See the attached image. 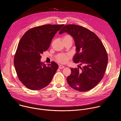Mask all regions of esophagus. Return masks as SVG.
<instances>
[{
	"label": "esophagus",
	"instance_id": "1",
	"mask_svg": "<svg viewBox=\"0 0 121 121\" xmlns=\"http://www.w3.org/2000/svg\"><path fill=\"white\" fill-rule=\"evenodd\" d=\"M64 67H65V66L63 65H59V68H60V69H63Z\"/></svg>",
	"mask_w": 121,
	"mask_h": 121
}]
</instances>
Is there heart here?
I'll return each mask as SVG.
<instances>
[{
    "mask_svg": "<svg viewBox=\"0 0 121 121\" xmlns=\"http://www.w3.org/2000/svg\"><path fill=\"white\" fill-rule=\"evenodd\" d=\"M69 39H72V38L71 37V36L69 35H66L64 36L63 38V41L65 40H67ZM70 56L69 55H60L58 56H57L56 59L57 60L61 63H66L68 60L70 58Z\"/></svg>",
    "mask_w": 121,
    "mask_h": 121,
    "instance_id": "1",
    "label": "heart"
}]
</instances>
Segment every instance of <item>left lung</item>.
Here are the masks:
<instances>
[{
	"label": "left lung",
	"mask_w": 121,
	"mask_h": 121,
	"mask_svg": "<svg viewBox=\"0 0 121 121\" xmlns=\"http://www.w3.org/2000/svg\"><path fill=\"white\" fill-rule=\"evenodd\" d=\"M67 32L75 41L77 52L73 57L75 63L80 62L82 68H71L67 81L71 88L79 91L91 90L101 81L108 64V55L100 40L92 31L81 26L65 25L59 31Z\"/></svg>",
	"instance_id": "1"
}]
</instances>
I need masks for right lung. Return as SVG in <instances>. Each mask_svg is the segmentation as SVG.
I'll list each match as a JSON object with an SVG mask.
<instances>
[{
	"label": "right lung",
	"instance_id": "1",
	"mask_svg": "<svg viewBox=\"0 0 121 121\" xmlns=\"http://www.w3.org/2000/svg\"><path fill=\"white\" fill-rule=\"evenodd\" d=\"M47 24L32 28L21 39L14 59L19 80L28 89L37 91L48 86L58 68L55 62L46 65L41 55L49 48L55 34L63 26Z\"/></svg>",
	"mask_w": 121,
	"mask_h": 121
}]
</instances>
